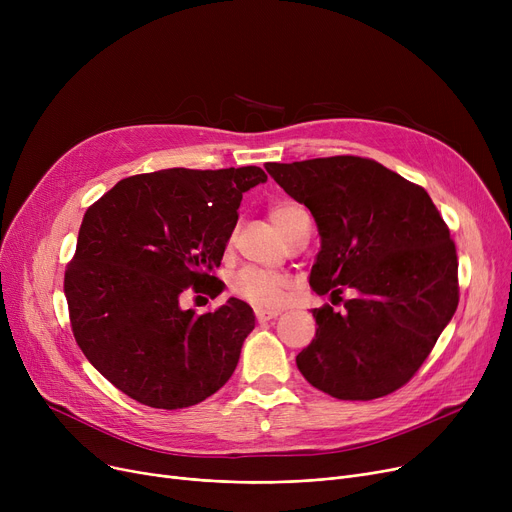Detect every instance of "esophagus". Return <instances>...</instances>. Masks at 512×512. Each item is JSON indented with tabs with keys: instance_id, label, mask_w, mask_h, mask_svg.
I'll list each match as a JSON object with an SVG mask.
<instances>
[{
	"instance_id": "esophagus-1",
	"label": "esophagus",
	"mask_w": 512,
	"mask_h": 512,
	"mask_svg": "<svg viewBox=\"0 0 512 512\" xmlns=\"http://www.w3.org/2000/svg\"><path fill=\"white\" fill-rule=\"evenodd\" d=\"M280 315V311H267V309H255V317L257 321H270L276 319Z\"/></svg>"
}]
</instances>
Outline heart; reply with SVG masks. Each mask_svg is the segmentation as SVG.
<instances>
[{
	"label": "heart",
	"instance_id": "1",
	"mask_svg": "<svg viewBox=\"0 0 512 512\" xmlns=\"http://www.w3.org/2000/svg\"><path fill=\"white\" fill-rule=\"evenodd\" d=\"M303 209L301 205L292 203V201H284V203H276L270 209L272 222L276 224V228L286 234L290 218L294 211ZM232 292L236 297H240L242 301H247L255 307H280L290 290V278L284 274H274V272H265V270H257V267H247V270H240L232 282H230Z\"/></svg>",
	"mask_w": 512,
	"mask_h": 512
}]
</instances>
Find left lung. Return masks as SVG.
I'll list each match as a JSON object with an SVG mask.
<instances>
[{
	"label": "left lung",
	"mask_w": 512,
	"mask_h": 512,
	"mask_svg": "<svg viewBox=\"0 0 512 512\" xmlns=\"http://www.w3.org/2000/svg\"><path fill=\"white\" fill-rule=\"evenodd\" d=\"M265 170L315 218L317 294L357 292L344 311L313 309L317 332L297 355L305 380L340 400H373L405 386L459 305L450 230L425 188L357 155Z\"/></svg>",
	"instance_id": "8db88e82"
}]
</instances>
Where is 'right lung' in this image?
Here are the masks:
<instances>
[{"label":"right lung","instance_id":"right-lung-1","mask_svg":"<svg viewBox=\"0 0 512 512\" xmlns=\"http://www.w3.org/2000/svg\"><path fill=\"white\" fill-rule=\"evenodd\" d=\"M265 180L257 166L170 168L124 178L87 209L64 276L72 334L103 378L141 405L193 407L234 373L253 309L232 297L197 315L180 297L222 292L213 270L242 193Z\"/></svg>","mask_w":512,"mask_h":512}]
</instances>
